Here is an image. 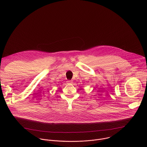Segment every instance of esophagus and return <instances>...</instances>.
I'll return each mask as SVG.
<instances>
[{"mask_svg":"<svg viewBox=\"0 0 147 147\" xmlns=\"http://www.w3.org/2000/svg\"><path fill=\"white\" fill-rule=\"evenodd\" d=\"M73 82H72V81H67V83H69V84H71V83H72Z\"/></svg>","mask_w":147,"mask_h":147,"instance_id":"34e87169","label":"esophagus"}]
</instances>
